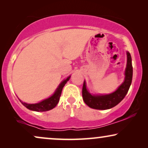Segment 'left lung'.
<instances>
[{"instance_id":"1","label":"left lung","mask_w":148,"mask_h":148,"mask_svg":"<svg viewBox=\"0 0 148 148\" xmlns=\"http://www.w3.org/2000/svg\"><path fill=\"white\" fill-rule=\"evenodd\" d=\"M127 54V68L125 70V78L124 82L119 86L114 92L110 94L92 96L88 92L86 88V82H84L82 88V96L84 102L89 107L97 110H106L116 106L123 100L128 92L132 82L133 66L131 56L129 52Z\"/></svg>"}]
</instances>
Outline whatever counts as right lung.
<instances>
[{
  "label": "right lung",
  "mask_w": 148,
  "mask_h": 148,
  "mask_svg": "<svg viewBox=\"0 0 148 148\" xmlns=\"http://www.w3.org/2000/svg\"><path fill=\"white\" fill-rule=\"evenodd\" d=\"M70 77L71 76L66 78L65 80H64L59 85L58 88L56 89L54 94L51 97H50L49 98L46 99V100L42 101L39 103H37V104H27V103L21 102V100H20V102L22 103L23 106H25L26 108L31 110L37 111V112H43V111L51 110V109L54 108L57 105L58 102H59L62 88H63L64 85L66 84V83L69 80Z\"/></svg>",
  "instance_id": "add662e5"
}]
</instances>
